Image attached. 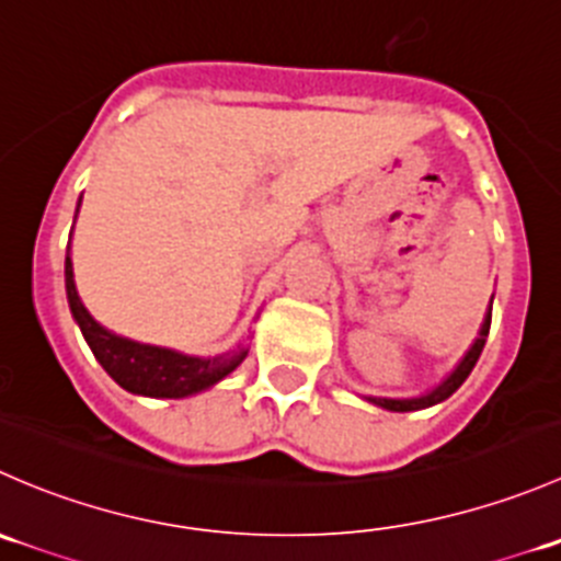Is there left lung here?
<instances>
[{
    "label": "left lung",
    "instance_id": "8db88e82",
    "mask_svg": "<svg viewBox=\"0 0 561 561\" xmlns=\"http://www.w3.org/2000/svg\"><path fill=\"white\" fill-rule=\"evenodd\" d=\"M491 301H494V298H491ZM489 328H491V309H489V314H485L483 325H480L478 339H474V344L469 347V353L461 358V364H458L456 369L450 371V375L445 377L437 388L428 390V393L415 396V399H377V396H369V401L371 404L382 407V410H390V412H412V410H423V407H432V404H439V401H445L448 396H454L456 390L461 388V382L467 380L469 371H472L474 364H478L480 353H483V347H485V339H489Z\"/></svg>",
    "mask_w": 561,
    "mask_h": 561
}]
</instances>
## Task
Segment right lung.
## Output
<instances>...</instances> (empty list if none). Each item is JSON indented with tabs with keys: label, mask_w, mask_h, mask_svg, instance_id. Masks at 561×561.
Returning a JSON list of instances; mask_svg holds the SVG:
<instances>
[{
	"label": "right lung",
	"mask_w": 561,
	"mask_h": 561,
	"mask_svg": "<svg viewBox=\"0 0 561 561\" xmlns=\"http://www.w3.org/2000/svg\"><path fill=\"white\" fill-rule=\"evenodd\" d=\"M65 285L70 312L81 325V333L89 347H92L94 358L129 393L154 396V399H184V396L211 388L214 382L228 377L249 353L244 347H236L230 353L214 355V358H195V355L175 353V350L168 347H154V344H140L133 342V339L116 336V333L100 325L78 298L70 252L65 257Z\"/></svg>",
	"instance_id": "1"
}]
</instances>
